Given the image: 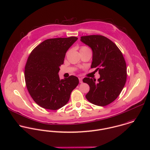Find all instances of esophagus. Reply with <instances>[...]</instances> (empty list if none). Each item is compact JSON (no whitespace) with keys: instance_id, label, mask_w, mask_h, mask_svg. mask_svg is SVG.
I'll use <instances>...</instances> for the list:
<instances>
[{"instance_id":"esophagus-1","label":"esophagus","mask_w":150,"mask_h":150,"mask_svg":"<svg viewBox=\"0 0 150 150\" xmlns=\"http://www.w3.org/2000/svg\"><path fill=\"white\" fill-rule=\"evenodd\" d=\"M79 82H80V83H83V79H82V78H79Z\"/></svg>"}]
</instances>
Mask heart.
Here are the masks:
<instances>
[{"label": "heart", "mask_w": 150, "mask_h": 150, "mask_svg": "<svg viewBox=\"0 0 150 150\" xmlns=\"http://www.w3.org/2000/svg\"><path fill=\"white\" fill-rule=\"evenodd\" d=\"M90 49L88 48L87 47H86V46H82L81 48H80V51H82V50H89Z\"/></svg>", "instance_id": "1"}]
</instances>
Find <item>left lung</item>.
Wrapping results in <instances>:
<instances>
[{
	"label": "left lung",
	"mask_w": 150,
	"mask_h": 150,
	"mask_svg": "<svg viewBox=\"0 0 150 150\" xmlns=\"http://www.w3.org/2000/svg\"><path fill=\"white\" fill-rule=\"evenodd\" d=\"M80 40L93 51L91 68L98 70L100 77H85L83 80L90 86L86 95L91 103L105 106L113 102L120 95L127 79V67L123 55L111 40L101 35L81 36Z\"/></svg>",
	"instance_id": "left-lung-1"
}]
</instances>
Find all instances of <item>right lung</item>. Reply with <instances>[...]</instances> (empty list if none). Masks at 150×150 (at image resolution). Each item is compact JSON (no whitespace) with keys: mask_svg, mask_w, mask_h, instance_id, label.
Segmentation results:
<instances>
[{"mask_svg":"<svg viewBox=\"0 0 150 150\" xmlns=\"http://www.w3.org/2000/svg\"><path fill=\"white\" fill-rule=\"evenodd\" d=\"M78 39L76 37L49 39L36 46L30 54L25 70L28 90L40 107L56 110L66 105L77 86V77L60 79V66L66 53Z\"/></svg>","mask_w":150,"mask_h":150,"instance_id":"add662e5","label":"right lung"}]
</instances>
